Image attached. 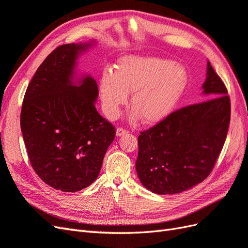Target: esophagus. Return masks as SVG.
I'll return each instance as SVG.
<instances>
[{"mask_svg":"<svg viewBox=\"0 0 248 248\" xmlns=\"http://www.w3.org/2000/svg\"><path fill=\"white\" fill-rule=\"evenodd\" d=\"M116 133H117V137H121V136H124L125 133H127V130L122 128V127H118L116 130Z\"/></svg>","mask_w":248,"mask_h":248,"instance_id":"esophagus-1","label":"esophagus"}]
</instances>
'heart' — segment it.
Segmentation results:
<instances>
[{
  "mask_svg": "<svg viewBox=\"0 0 248 248\" xmlns=\"http://www.w3.org/2000/svg\"><path fill=\"white\" fill-rule=\"evenodd\" d=\"M187 82L182 64L147 56H126L118 61L115 71L104 70L99 92L104 114L115 119L132 91L131 120L140 117L147 124L166 118L175 108Z\"/></svg>",
  "mask_w": 248,
  "mask_h": 248,
  "instance_id": "obj_1",
  "label": "heart"
}]
</instances>
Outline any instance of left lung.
Segmentation results:
<instances>
[{
  "mask_svg": "<svg viewBox=\"0 0 248 248\" xmlns=\"http://www.w3.org/2000/svg\"><path fill=\"white\" fill-rule=\"evenodd\" d=\"M207 100L172 111L139 136L138 176L147 189L174 194L192 188L212 171L231 119L228 90L208 61Z\"/></svg>",
  "mask_w": 248,
  "mask_h": 248,
  "instance_id": "obj_1",
  "label": "left lung"
}]
</instances>
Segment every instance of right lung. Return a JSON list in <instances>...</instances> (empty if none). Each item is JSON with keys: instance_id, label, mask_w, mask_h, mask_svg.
I'll return each instance as SVG.
<instances>
[{"instance_id": "1", "label": "right lung", "mask_w": 248, "mask_h": 248, "mask_svg": "<svg viewBox=\"0 0 248 248\" xmlns=\"http://www.w3.org/2000/svg\"><path fill=\"white\" fill-rule=\"evenodd\" d=\"M92 43L63 44L35 72L22 101L20 128L30 162L52 188L76 192L98 177L115 127L95 108L96 80L73 82L80 52Z\"/></svg>"}]
</instances>
